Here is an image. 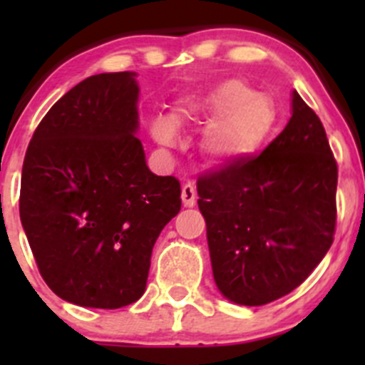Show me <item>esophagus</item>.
Masks as SVG:
<instances>
[{
  "label": "esophagus",
  "instance_id": "1",
  "mask_svg": "<svg viewBox=\"0 0 365 365\" xmlns=\"http://www.w3.org/2000/svg\"><path fill=\"white\" fill-rule=\"evenodd\" d=\"M196 200H197L196 187H194L192 183H185V185L182 187L183 206H189V208H192V206L196 205Z\"/></svg>",
  "mask_w": 365,
  "mask_h": 365
}]
</instances>
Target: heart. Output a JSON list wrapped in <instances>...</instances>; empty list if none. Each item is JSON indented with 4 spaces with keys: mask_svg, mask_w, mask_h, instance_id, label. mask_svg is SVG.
I'll use <instances>...</instances> for the list:
<instances>
[{
    "mask_svg": "<svg viewBox=\"0 0 365 365\" xmlns=\"http://www.w3.org/2000/svg\"><path fill=\"white\" fill-rule=\"evenodd\" d=\"M212 120L201 138V152L210 164L231 165L256 153L270 138L277 109L270 97L240 79H227L203 93L183 97L171 118L150 121V134L159 145L171 146L176 128L189 121Z\"/></svg>",
    "mask_w": 365,
    "mask_h": 365,
    "instance_id": "heart-1",
    "label": "heart"
}]
</instances>
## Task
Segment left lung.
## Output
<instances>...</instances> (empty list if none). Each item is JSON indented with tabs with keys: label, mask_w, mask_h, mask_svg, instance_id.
<instances>
[{
	"label": "left lung",
	"mask_w": 365,
	"mask_h": 365,
	"mask_svg": "<svg viewBox=\"0 0 365 365\" xmlns=\"http://www.w3.org/2000/svg\"><path fill=\"white\" fill-rule=\"evenodd\" d=\"M336 189L325 128L293 91L288 125L259 155L197 180L219 292L264 305L298 288L334 242Z\"/></svg>",
	"instance_id": "1"
}]
</instances>
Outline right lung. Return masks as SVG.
<instances>
[{"label":"right lung","mask_w":365,"mask_h":365,"mask_svg":"<svg viewBox=\"0 0 365 365\" xmlns=\"http://www.w3.org/2000/svg\"><path fill=\"white\" fill-rule=\"evenodd\" d=\"M134 72L81 81L26 152L19 213L40 275L70 304L118 309L146 288L153 245L180 212V182L146 165Z\"/></svg>","instance_id":"right-lung-1"}]
</instances>
